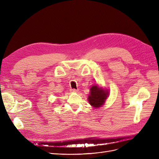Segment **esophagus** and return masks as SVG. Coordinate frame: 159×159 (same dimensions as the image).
Wrapping results in <instances>:
<instances>
[{"instance_id":"obj_1","label":"esophagus","mask_w":159,"mask_h":159,"mask_svg":"<svg viewBox=\"0 0 159 159\" xmlns=\"http://www.w3.org/2000/svg\"><path fill=\"white\" fill-rule=\"evenodd\" d=\"M70 91H72V92H78V89H71Z\"/></svg>"}]
</instances>
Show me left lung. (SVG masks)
Here are the masks:
<instances>
[{"mask_svg": "<svg viewBox=\"0 0 159 159\" xmlns=\"http://www.w3.org/2000/svg\"><path fill=\"white\" fill-rule=\"evenodd\" d=\"M90 91V95L88 97L89 104L94 107H99L103 105L107 98V90H103L97 85H95L91 88Z\"/></svg>", "mask_w": 159, "mask_h": 159, "instance_id": "8db88e82", "label": "left lung"}]
</instances>
